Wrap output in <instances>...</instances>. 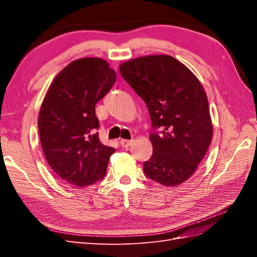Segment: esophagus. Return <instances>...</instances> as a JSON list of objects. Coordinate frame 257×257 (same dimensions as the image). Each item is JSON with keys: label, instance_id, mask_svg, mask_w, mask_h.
Instances as JSON below:
<instances>
[{"label": "esophagus", "instance_id": "obj_1", "mask_svg": "<svg viewBox=\"0 0 257 257\" xmlns=\"http://www.w3.org/2000/svg\"><path fill=\"white\" fill-rule=\"evenodd\" d=\"M120 144L122 147L124 148H127L130 146H132V144H133V141H128V139H121L120 141Z\"/></svg>", "mask_w": 257, "mask_h": 257}]
</instances>
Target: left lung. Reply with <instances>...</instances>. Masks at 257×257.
<instances>
[{
	"label": "left lung",
	"instance_id": "left-lung-1",
	"mask_svg": "<svg viewBox=\"0 0 257 257\" xmlns=\"http://www.w3.org/2000/svg\"><path fill=\"white\" fill-rule=\"evenodd\" d=\"M146 103L152 121V157L144 173L162 185L183 183L195 173L211 144L212 123L203 85L167 54L141 57L119 66Z\"/></svg>",
	"mask_w": 257,
	"mask_h": 257
}]
</instances>
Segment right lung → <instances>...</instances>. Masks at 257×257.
Returning <instances> with one entry per match:
<instances>
[{"instance_id":"right-lung-1","label":"right lung","mask_w":257,"mask_h":257,"mask_svg":"<svg viewBox=\"0 0 257 257\" xmlns=\"http://www.w3.org/2000/svg\"><path fill=\"white\" fill-rule=\"evenodd\" d=\"M115 79V72L103 59L76 60L57 75L43 100L38 132L45 158L69 184L91 185L106 175L115 150L99 142L95 105Z\"/></svg>"}]
</instances>
